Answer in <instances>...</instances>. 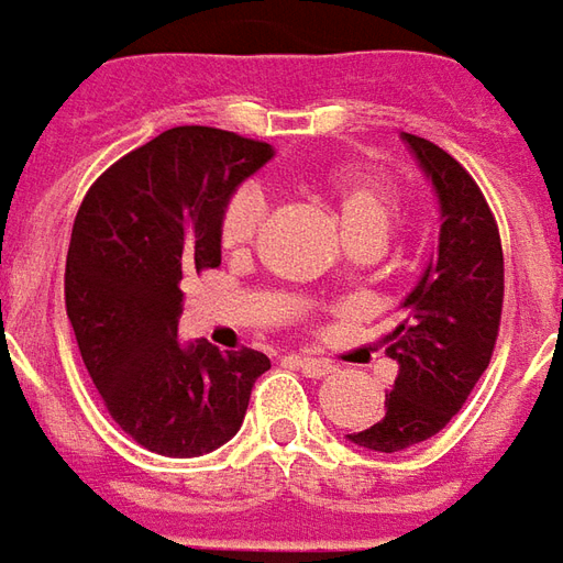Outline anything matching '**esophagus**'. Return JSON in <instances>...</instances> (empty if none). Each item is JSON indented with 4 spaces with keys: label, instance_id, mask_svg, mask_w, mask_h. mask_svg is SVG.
<instances>
[{
    "label": "esophagus",
    "instance_id": "1",
    "mask_svg": "<svg viewBox=\"0 0 563 563\" xmlns=\"http://www.w3.org/2000/svg\"><path fill=\"white\" fill-rule=\"evenodd\" d=\"M295 365L308 377H325L335 372V365L329 363V360H317V356H295Z\"/></svg>",
    "mask_w": 563,
    "mask_h": 563
}]
</instances>
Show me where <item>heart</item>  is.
<instances>
[{"label":"heart","instance_id":"heart-1","mask_svg":"<svg viewBox=\"0 0 563 563\" xmlns=\"http://www.w3.org/2000/svg\"><path fill=\"white\" fill-rule=\"evenodd\" d=\"M332 198H335L338 225L344 241H375L384 243L390 234L393 222L399 216V198L390 186H384L380 179L363 176V173H335L329 179ZM265 216V198L253 186L238 188L222 210L219 219V241L225 250L238 253L246 250L253 238L258 234Z\"/></svg>","mask_w":563,"mask_h":563}]
</instances>
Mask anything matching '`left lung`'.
I'll return each instance as SVG.
<instances>
[{"label": "left lung", "instance_id": "8db88e82", "mask_svg": "<svg viewBox=\"0 0 563 563\" xmlns=\"http://www.w3.org/2000/svg\"><path fill=\"white\" fill-rule=\"evenodd\" d=\"M439 200V250L405 295L396 329L384 335L399 375L384 418L353 445L393 454L427 442L457 415L490 363L500 332L503 246L497 222L475 179L445 148L402 133Z\"/></svg>", "mask_w": 563, "mask_h": 563}]
</instances>
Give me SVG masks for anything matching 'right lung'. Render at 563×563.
<instances>
[{"label":"right lung","instance_id":"right-lung-1","mask_svg":"<svg viewBox=\"0 0 563 563\" xmlns=\"http://www.w3.org/2000/svg\"><path fill=\"white\" fill-rule=\"evenodd\" d=\"M268 143L173 128L90 186L66 253V313L81 360L121 430L164 457H200L241 430L258 350L183 341V280L222 265L219 219Z\"/></svg>","mask_w":563,"mask_h":563}]
</instances>
